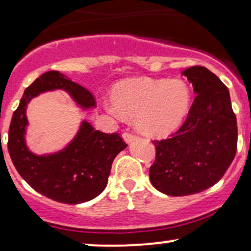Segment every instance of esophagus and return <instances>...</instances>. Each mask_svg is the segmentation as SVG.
Masks as SVG:
<instances>
[{"label": "esophagus", "instance_id": "esophagus-1", "mask_svg": "<svg viewBox=\"0 0 251 251\" xmlns=\"http://www.w3.org/2000/svg\"><path fill=\"white\" fill-rule=\"evenodd\" d=\"M123 138H124V140H125L126 143L129 144V143L133 142L134 139H137V135L133 134V133H131V132H124Z\"/></svg>", "mask_w": 251, "mask_h": 251}]
</instances>
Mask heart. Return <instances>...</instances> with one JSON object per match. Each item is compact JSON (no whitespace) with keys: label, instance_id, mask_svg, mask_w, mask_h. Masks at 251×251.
Returning a JSON list of instances; mask_svg holds the SVG:
<instances>
[{"label":"heart","instance_id":"heart-1","mask_svg":"<svg viewBox=\"0 0 251 251\" xmlns=\"http://www.w3.org/2000/svg\"><path fill=\"white\" fill-rule=\"evenodd\" d=\"M111 112L135 120L144 134L164 137L183 124L191 106V92L180 79L139 77L114 86Z\"/></svg>","mask_w":251,"mask_h":251}]
</instances>
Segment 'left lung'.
<instances>
[{"label": "left lung", "instance_id": "8db88e82", "mask_svg": "<svg viewBox=\"0 0 251 251\" xmlns=\"http://www.w3.org/2000/svg\"><path fill=\"white\" fill-rule=\"evenodd\" d=\"M197 94L185 122L168 139L153 140L155 159L150 180L174 196L198 194L215 185L234 160L237 122L226 86L208 68L183 72Z\"/></svg>", "mask_w": 251, "mask_h": 251}]
</instances>
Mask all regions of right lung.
<instances>
[{
    "label": "right lung",
    "mask_w": 251,
    "mask_h": 251,
    "mask_svg": "<svg viewBox=\"0 0 251 251\" xmlns=\"http://www.w3.org/2000/svg\"><path fill=\"white\" fill-rule=\"evenodd\" d=\"M53 89L68 92L85 109L97 103L88 89L65 74L57 71L43 73L25 89L14 112L8 133V151L20 176L39 194L59 203H85L103 191L114 158L127 144L119 133H103L82 122L76 137L62 151L45 155L31 153L25 142L27 105L34 97Z\"/></svg>",
    "instance_id": "right-lung-1"
}]
</instances>
